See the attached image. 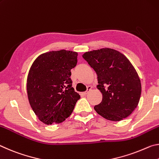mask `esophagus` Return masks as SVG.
<instances>
[{
	"instance_id": "esophagus-1",
	"label": "esophagus",
	"mask_w": 159,
	"mask_h": 159,
	"mask_svg": "<svg viewBox=\"0 0 159 159\" xmlns=\"http://www.w3.org/2000/svg\"><path fill=\"white\" fill-rule=\"evenodd\" d=\"M91 90H92V87H87V91H86L85 92H84V95H87L88 93H89V92H91Z\"/></svg>"
}]
</instances>
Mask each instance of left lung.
I'll return each mask as SVG.
<instances>
[{
    "instance_id": "obj_1",
    "label": "left lung",
    "mask_w": 159,
    "mask_h": 159,
    "mask_svg": "<svg viewBox=\"0 0 159 159\" xmlns=\"http://www.w3.org/2000/svg\"><path fill=\"white\" fill-rule=\"evenodd\" d=\"M83 58L97 75L101 102L94 106L103 118L120 121L137 108L141 96V82L134 67L123 54L112 48L86 52Z\"/></svg>"
}]
</instances>
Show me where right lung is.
I'll use <instances>...</instances> for the list:
<instances>
[{
    "instance_id": "obj_1",
    "label": "right lung",
    "mask_w": 159,
    "mask_h": 159,
    "mask_svg": "<svg viewBox=\"0 0 159 159\" xmlns=\"http://www.w3.org/2000/svg\"><path fill=\"white\" fill-rule=\"evenodd\" d=\"M77 53L61 50L41 54L29 72L27 90L35 114L46 125L61 123L71 115L80 98L70 78Z\"/></svg>"
}]
</instances>
